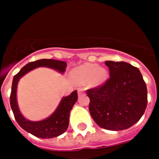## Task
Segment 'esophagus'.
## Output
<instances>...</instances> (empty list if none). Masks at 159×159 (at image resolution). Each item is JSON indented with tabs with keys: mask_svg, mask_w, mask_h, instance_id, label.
<instances>
[{
	"mask_svg": "<svg viewBox=\"0 0 159 159\" xmlns=\"http://www.w3.org/2000/svg\"><path fill=\"white\" fill-rule=\"evenodd\" d=\"M84 91H85V89H81V88H80V89H78V95H81V94H82L84 92Z\"/></svg>",
	"mask_w": 159,
	"mask_h": 159,
	"instance_id": "esophagus-1",
	"label": "esophagus"
}]
</instances>
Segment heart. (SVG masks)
I'll return each mask as SVG.
<instances>
[{
    "label": "heart",
    "instance_id": "b5f03b06",
    "mask_svg": "<svg viewBox=\"0 0 159 159\" xmlns=\"http://www.w3.org/2000/svg\"><path fill=\"white\" fill-rule=\"evenodd\" d=\"M72 76L80 84L91 81L93 85H100L108 79V72L105 68H99L96 64L87 63L75 68L72 71Z\"/></svg>",
    "mask_w": 159,
    "mask_h": 159
}]
</instances>
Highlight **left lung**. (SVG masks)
Wrapping results in <instances>:
<instances>
[{
    "instance_id": "left-lung-1",
    "label": "left lung",
    "mask_w": 159,
    "mask_h": 159,
    "mask_svg": "<svg viewBox=\"0 0 159 159\" xmlns=\"http://www.w3.org/2000/svg\"><path fill=\"white\" fill-rule=\"evenodd\" d=\"M110 78L87 90L89 111L96 124L110 131L127 129L139 121L148 103L146 84L140 70L124 61H107Z\"/></svg>"
}]
</instances>
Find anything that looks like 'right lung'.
<instances>
[{"instance_id":"right-lung-1","label":"right lung","mask_w":159,"mask_h":159,"mask_svg":"<svg viewBox=\"0 0 159 159\" xmlns=\"http://www.w3.org/2000/svg\"><path fill=\"white\" fill-rule=\"evenodd\" d=\"M67 63L53 59H41L30 62L24 66L20 71L14 75L13 79L10 104L16 121L24 130L41 139H51L63 134L68 127L70 111L78 99V93L75 90L70 95L64 97L54 113L46 119L39 121L27 120L20 113L17 102V86L19 79L30 70L39 67H47L63 74L65 71Z\"/></svg>"}]
</instances>
